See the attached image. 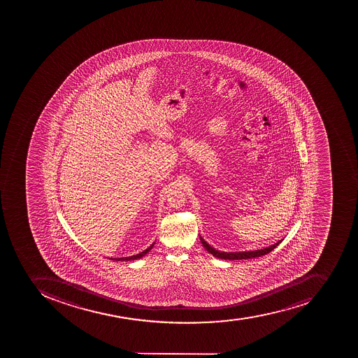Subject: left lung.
<instances>
[{
  "instance_id": "8db88e82",
  "label": "left lung",
  "mask_w": 358,
  "mask_h": 358,
  "mask_svg": "<svg viewBox=\"0 0 358 358\" xmlns=\"http://www.w3.org/2000/svg\"><path fill=\"white\" fill-rule=\"evenodd\" d=\"M200 241H201L203 248L208 251V253L213 254V257H217V259H229V261H234V259H254V257H262V255H265V254L273 251L274 248L282 242V240L279 241V242L275 243L273 245L263 248V250H257V251L228 252L227 253V252L217 251L214 248H211L208 243L206 242L203 238H201V236H200Z\"/></svg>"
}]
</instances>
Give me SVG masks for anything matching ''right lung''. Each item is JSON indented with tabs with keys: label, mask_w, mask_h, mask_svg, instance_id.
<instances>
[{
	"label": "right lung",
	"mask_w": 358,
	"mask_h": 358,
	"mask_svg": "<svg viewBox=\"0 0 358 358\" xmlns=\"http://www.w3.org/2000/svg\"><path fill=\"white\" fill-rule=\"evenodd\" d=\"M153 245H155V243L153 244H151V245L149 246V248H147V250H144L143 252H141L140 254H136V255H133V257H120V259H114V261H132V259H141V257H143L145 254L149 253L151 250H152Z\"/></svg>",
	"instance_id": "right-lung-1"
}]
</instances>
